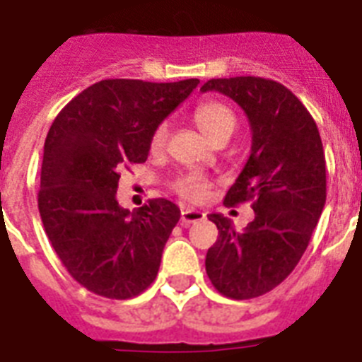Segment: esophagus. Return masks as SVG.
Returning <instances> with one entry per match:
<instances>
[{"instance_id":"esophagus-1","label":"esophagus","mask_w":362,"mask_h":362,"mask_svg":"<svg viewBox=\"0 0 362 362\" xmlns=\"http://www.w3.org/2000/svg\"><path fill=\"white\" fill-rule=\"evenodd\" d=\"M204 218H206V214H204V212H201V210L182 209V216H180L182 226H192V223L203 221Z\"/></svg>"}]
</instances>
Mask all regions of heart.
<instances>
[{"mask_svg": "<svg viewBox=\"0 0 362 362\" xmlns=\"http://www.w3.org/2000/svg\"><path fill=\"white\" fill-rule=\"evenodd\" d=\"M193 118H195V124L199 125V129L203 131L204 135L209 136L212 142H220L223 139H229L233 135L235 127H237V118L233 115V110L227 105L220 103V101L201 103L195 109ZM165 142H167V124H159L153 129L152 136H150V152L159 153L163 150ZM173 189L184 201L197 203V201L204 199V195L209 192V182L199 175H186L175 182Z\"/></svg>", "mask_w": 362, "mask_h": 362, "instance_id": "heart-1", "label": "heart"}]
</instances>
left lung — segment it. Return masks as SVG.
<instances>
[{
    "label": "left lung",
    "mask_w": 362,
    "mask_h": 362,
    "mask_svg": "<svg viewBox=\"0 0 362 362\" xmlns=\"http://www.w3.org/2000/svg\"><path fill=\"white\" fill-rule=\"evenodd\" d=\"M201 92H220L246 112L252 153L223 203L252 201L244 231L210 214L220 237L206 253L212 286L244 300L280 286L308 247L327 199L325 153L314 118L284 84L261 76L212 78Z\"/></svg>",
    "instance_id": "8db88e82"
}]
</instances>
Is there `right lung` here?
Returning a JSON list of instances; mask_svg holds the SVG:
<instances>
[{
	"label": "right lung",
	"instance_id": "add662e5",
	"mask_svg": "<svg viewBox=\"0 0 362 362\" xmlns=\"http://www.w3.org/2000/svg\"><path fill=\"white\" fill-rule=\"evenodd\" d=\"M197 84V78L95 82L50 125L39 214L59 261L88 291L124 300L156 280L180 209L150 199L129 212L116 201V189L120 170L146 161L153 129Z\"/></svg>",
	"mask_w": 362,
	"mask_h": 362
}]
</instances>
